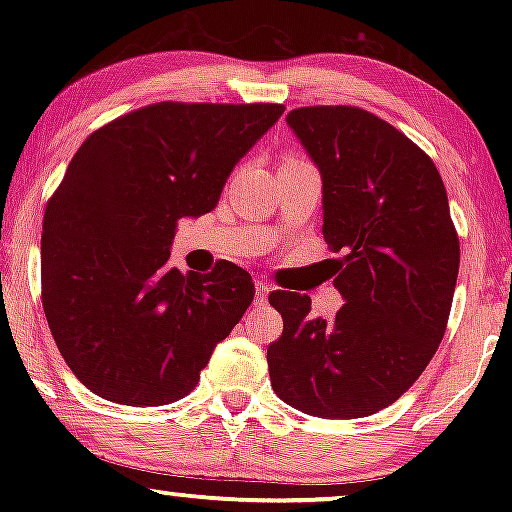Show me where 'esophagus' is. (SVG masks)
I'll list each match as a JSON object with an SVG mask.
<instances>
[{
	"instance_id": "obj_1",
	"label": "esophagus",
	"mask_w": 512,
	"mask_h": 512,
	"mask_svg": "<svg viewBox=\"0 0 512 512\" xmlns=\"http://www.w3.org/2000/svg\"><path fill=\"white\" fill-rule=\"evenodd\" d=\"M269 286L264 284V281H255V303L257 305H264L267 303V296H269Z\"/></svg>"
}]
</instances>
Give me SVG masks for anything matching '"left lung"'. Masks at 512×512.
<instances>
[{
	"instance_id": "left-lung-1",
	"label": "left lung",
	"mask_w": 512,
	"mask_h": 512,
	"mask_svg": "<svg viewBox=\"0 0 512 512\" xmlns=\"http://www.w3.org/2000/svg\"><path fill=\"white\" fill-rule=\"evenodd\" d=\"M322 178V236L344 252L332 320L310 298L274 291L284 332L269 344L276 397L320 419H361L390 407L436 354L460 269L445 185L414 142L349 105L286 115Z\"/></svg>"
}]
</instances>
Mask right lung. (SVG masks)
I'll return each instance as SVG.
<instances>
[{"instance_id":"obj_1","label":"right lung","mask_w":512,"mask_h":512,"mask_svg":"<svg viewBox=\"0 0 512 512\" xmlns=\"http://www.w3.org/2000/svg\"><path fill=\"white\" fill-rule=\"evenodd\" d=\"M284 105L156 103L93 132L45 209L43 308L93 395L161 407L190 395L255 296L233 262L170 267L180 219L216 209L238 161Z\"/></svg>"}]
</instances>
